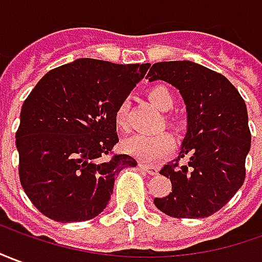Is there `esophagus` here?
I'll return each instance as SVG.
<instances>
[{
    "label": "esophagus",
    "instance_id": "obj_1",
    "mask_svg": "<svg viewBox=\"0 0 262 262\" xmlns=\"http://www.w3.org/2000/svg\"><path fill=\"white\" fill-rule=\"evenodd\" d=\"M138 165H140V168H142L144 171H147V172L151 174V176H157V174H158V171H160L158 167H155V165H149V164H145V162H140Z\"/></svg>",
    "mask_w": 262,
    "mask_h": 262
}]
</instances>
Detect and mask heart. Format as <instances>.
Wrapping results in <instances>:
<instances>
[{"label": "heart", "instance_id": "1", "mask_svg": "<svg viewBox=\"0 0 262 262\" xmlns=\"http://www.w3.org/2000/svg\"><path fill=\"white\" fill-rule=\"evenodd\" d=\"M148 98L152 104L168 111L174 107V95L167 86L155 85L148 90ZM128 100H122L114 114V121L117 128L125 131L128 128ZM176 148V138L168 131H161L157 134H134L122 142V149L129 155H134L144 161H160L168 157Z\"/></svg>", "mask_w": 262, "mask_h": 262}]
</instances>
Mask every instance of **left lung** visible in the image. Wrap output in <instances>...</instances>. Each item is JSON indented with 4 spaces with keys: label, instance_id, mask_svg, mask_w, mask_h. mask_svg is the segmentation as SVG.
<instances>
[{
    "label": "left lung",
    "instance_id": "left-lung-1",
    "mask_svg": "<svg viewBox=\"0 0 262 262\" xmlns=\"http://www.w3.org/2000/svg\"><path fill=\"white\" fill-rule=\"evenodd\" d=\"M149 81L162 79L180 90L187 104L188 131L174 161L160 174L172 192L155 198L157 208L174 218H205L221 210L245 180L251 147L247 107L223 74L191 61L148 67ZM188 158L187 164L179 162Z\"/></svg>",
    "mask_w": 262,
    "mask_h": 262
}]
</instances>
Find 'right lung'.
<instances>
[{"label":"right lung","mask_w":262,"mask_h":262,"mask_svg":"<svg viewBox=\"0 0 262 262\" xmlns=\"http://www.w3.org/2000/svg\"><path fill=\"white\" fill-rule=\"evenodd\" d=\"M148 67L81 58L48 71L27 97L15 134L18 174L45 217L93 220L107 207L115 176L137 165L133 157L113 152L114 114Z\"/></svg>","instance_id":"1"}]
</instances>
